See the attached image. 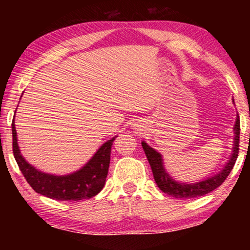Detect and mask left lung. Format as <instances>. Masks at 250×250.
I'll return each instance as SVG.
<instances>
[{
    "instance_id": "left-lung-1",
    "label": "left lung",
    "mask_w": 250,
    "mask_h": 250,
    "mask_svg": "<svg viewBox=\"0 0 250 250\" xmlns=\"http://www.w3.org/2000/svg\"><path fill=\"white\" fill-rule=\"evenodd\" d=\"M234 145L233 153L230 155V159L226 163L222 170L219 171L214 176L208 177V179L200 181L196 183H182L175 181L173 177L166 171L165 166H163L162 155L156 151L155 149L142 141V148L145 150L146 156H147L149 165H150L151 170H153L154 180L163 193L170 195L175 199H194V197L203 196V195L210 193L214 189L220 187L225 180L230 174L231 169L234 168L235 162H236L237 155H239V145H240V117L237 115L236 121L234 125Z\"/></svg>"
}]
</instances>
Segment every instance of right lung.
<instances>
[{"instance_id": "right-lung-1", "label": "right lung", "mask_w": 250, "mask_h": 250, "mask_svg": "<svg viewBox=\"0 0 250 250\" xmlns=\"http://www.w3.org/2000/svg\"><path fill=\"white\" fill-rule=\"evenodd\" d=\"M16 113V111H15ZM13 153L20 170L36 193L53 200L80 201L95 196L104 187L110 163V151L114 140H108L81 169L68 175L45 174L24 160L17 143L15 122L11 123Z\"/></svg>"}]
</instances>
